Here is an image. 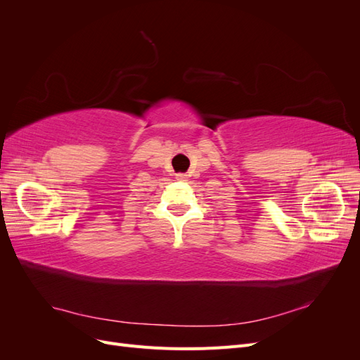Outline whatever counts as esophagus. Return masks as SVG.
Masks as SVG:
<instances>
[{"mask_svg":"<svg viewBox=\"0 0 360 360\" xmlns=\"http://www.w3.org/2000/svg\"><path fill=\"white\" fill-rule=\"evenodd\" d=\"M177 179L184 180V179H186V174H177Z\"/></svg>","mask_w":360,"mask_h":360,"instance_id":"obj_1","label":"esophagus"}]
</instances>
